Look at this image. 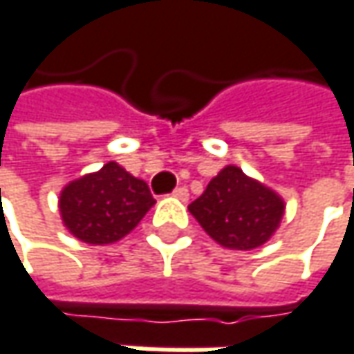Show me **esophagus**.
Segmentation results:
<instances>
[{
	"instance_id": "esophagus-1",
	"label": "esophagus",
	"mask_w": 354,
	"mask_h": 354,
	"mask_svg": "<svg viewBox=\"0 0 354 354\" xmlns=\"http://www.w3.org/2000/svg\"><path fill=\"white\" fill-rule=\"evenodd\" d=\"M173 196L177 199H181V201H187V198H189V192H187V187H177L175 192H173Z\"/></svg>"
}]
</instances>
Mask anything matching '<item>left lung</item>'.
Segmentation results:
<instances>
[{
  "label": "left lung",
  "mask_w": 354,
  "mask_h": 354,
  "mask_svg": "<svg viewBox=\"0 0 354 354\" xmlns=\"http://www.w3.org/2000/svg\"><path fill=\"white\" fill-rule=\"evenodd\" d=\"M283 199L239 167H224L189 212L218 244L232 250H252L265 244L283 218Z\"/></svg>",
  "instance_id": "obj_1"
}]
</instances>
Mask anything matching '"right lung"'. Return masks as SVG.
<instances>
[{
  "mask_svg": "<svg viewBox=\"0 0 354 354\" xmlns=\"http://www.w3.org/2000/svg\"><path fill=\"white\" fill-rule=\"evenodd\" d=\"M153 203L149 185L118 162H108L97 173L68 183L59 199L68 232L87 244H110L124 239Z\"/></svg>",
  "mask_w": 354,
  "mask_h": 354,
  "instance_id": "obj_1",
  "label": "right lung"
}]
</instances>
